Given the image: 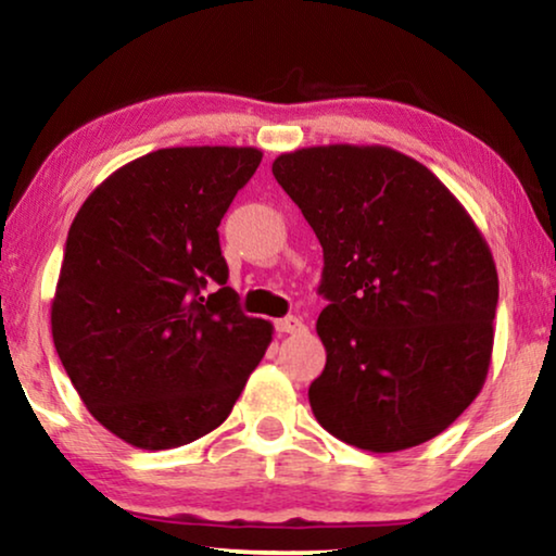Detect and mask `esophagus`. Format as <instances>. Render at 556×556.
Segmentation results:
<instances>
[{
  "instance_id": "esophagus-1",
  "label": "esophagus",
  "mask_w": 556,
  "mask_h": 556,
  "mask_svg": "<svg viewBox=\"0 0 556 556\" xmlns=\"http://www.w3.org/2000/svg\"><path fill=\"white\" fill-rule=\"evenodd\" d=\"M274 328H277V332H282V336H298V332H305V323H302L300 317L290 315L274 323Z\"/></svg>"
}]
</instances>
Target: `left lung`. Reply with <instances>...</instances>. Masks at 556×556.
Masks as SVG:
<instances>
[{"instance_id": "1", "label": "left lung", "mask_w": 556, "mask_h": 556, "mask_svg": "<svg viewBox=\"0 0 556 556\" xmlns=\"http://www.w3.org/2000/svg\"><path fill=\"white\" fill-rule=\"evenodd\" d=\"M271 173L323 247L315 419L371 453L438 438L491 366L498 274L478 226L389 147H307L279 154Z\"/></svg>"}]
</instances>
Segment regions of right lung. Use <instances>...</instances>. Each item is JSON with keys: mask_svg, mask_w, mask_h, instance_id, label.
<instances>
[{"mask_svg": "<svg viewBox=\"0 0 556 556\" xmlns=\"http://www.w3.org/2000/svg\"><path fill=\"white\" fill-rule=\"evenodd\" d=\"M258 162L254 147L150 152L73 218L53 343L88 412L129 445L169 450L213 432L271 343V325L243 315L226 287L218 241Z\"/></svg>", "mask_w": 556, "mask_h": 556, "instance_id": "1", "label": "right lung"}]
</instances>
